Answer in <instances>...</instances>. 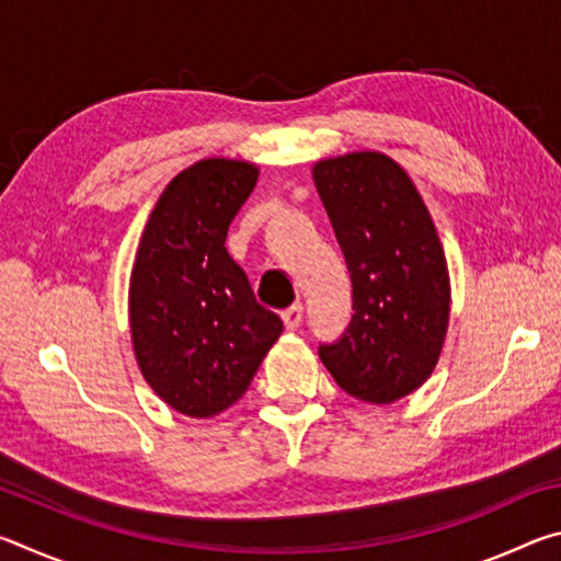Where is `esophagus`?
Wrapping results in <instances>:
<instances>
[{"label": "esophagus", "instance_id": "esophagus-1", "mask_svg": "<svg viewBox=\"0 0 561 561\" xmlns=\"http://www.w3.org/2000/svg\"><path fill=\"white\" fill-rule=\"evenodd\" d=\"M301 319H304V307H301V304H294V307H289L287 311H282V321H284V327H287V331L299 329Z\"/></svg>", "mask_w": 561, "mask_h": 561}]
</instances>
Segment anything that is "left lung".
Instances as JSON below:
<instances>
[{
	"label": "left lung",
	"instance_id": "8db88e82",
	"mask_svg": "<svg viewBox=\"0 0 561 561\" xmlns=\"http://www.w3.org/2000/svg\"><path fill=\"white\" fill-rule=\"evenodd\" d=\"M314 185L354 284V317L319 356L341 391L401 401L428 381L448 334V262L411 175L378 150L314 163Z\"/></svg>",
	"mask_w": 561,
	"mask_h": 561
}]
</instances>
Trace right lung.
<instances>
[{"mask_svg": "<svg viewBox=\"0 0 561 561\" xmlns=\"http://www.w3.org/2000/svg\"><path fill=\"white\" fill-rule=\"evenodd\" d=\"M260 168L205 158L170 180L140 234L128 287L133 354L160 401L213 417L244 396L282 334L225 240Z\"/></svg>", "mask_w": 561, "mask_h": 561, "instance_id": "1", "label": "right lung"}]
</instances>
